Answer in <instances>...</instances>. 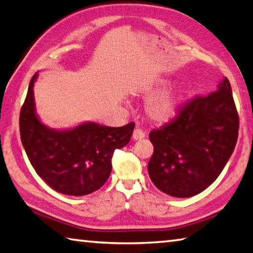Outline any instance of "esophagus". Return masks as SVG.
<instances>
[{"label":"esophagus","mask_w":253,"mask_h":253,"mask_svg":"<svg viewBox=\"0 0 253 253\" xmlns=\"http://www.w3.org/2000/svg\"><path fill=\"white\" fill-rule=\"evenodd\" d=\"M145 137V131L143 129H140V128H136L134 130V134H132V138L135 140H138V139H142Z\"/></svg>","instance_id":"1"}]
</instances>
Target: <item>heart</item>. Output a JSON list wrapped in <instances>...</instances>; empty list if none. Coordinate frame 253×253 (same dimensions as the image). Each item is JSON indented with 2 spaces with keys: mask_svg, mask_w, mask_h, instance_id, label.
Here are the masks:
<instances>
[{
  "mask_svg": "<svg viewBox=\"0 0 253 253\" xmlns=\"http://www.w3.org/2000/svg\"><path fill=\"white\" fill-rule=\"evenodd\" d=\"M179 97L176 92L165 91L152 97L146 105V113L153 122H166L174 116Z\"/></svg>",
  "mask_w": 253,
  "mask_h": 253,
  "instance_id": "obj_1",
  "label": "heart"
}]
</instances>
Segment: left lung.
Wrapping results in <instances>:
<instances>
[{"label": "left lung", "instance_id": "1", "mask_svg": "<svg viewBox=\"0 0 253 253\" xmlns=\"http://www.w3.org/2000/svg\"><path fill=\"white\" fill-rule=\"evenodd\" d=\"M239 115L228 78L215 92L196 96L169 123L149 132L148 174L158 190L190 198L215 181L234 151Z\"/></svg>", "mask_w": 253, "mask_h": 253}]
</instances>
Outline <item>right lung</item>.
Listing matches in <instances>:
<instances>
[{
  "label": "right lung",
  "mask_w": 253,
  "mask_h": 253,
  "mask_svg": "<svg viewBox=\"0 0 253 253\" xmlns=\"http://www.w3.org/2000/svg\"><path fill=\"white\" fill-rule=\"evenodd\" d=\"M20 111V135L37 174L59 193L81 196L104 185L111 172L115 149L130 140L135 123L106 127L88 123L71 130H53L42 125L36 115L33 84Z\"/></svg>",
  "instance_id": "obj_1"
}]
</instances>
